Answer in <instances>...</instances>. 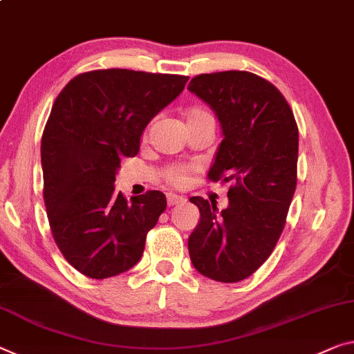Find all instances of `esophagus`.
Returning <instances> with one entry per match:
<instances>
[{"instance_id":"1","label":"esophagus","mask_w":354,"mask_h":354,"mask_svg":"<svg viewBox=\"0 0 354 354\" xmlns=\"http://www.w3.org/2000/svg\"><path fill=\"white\" fill-rule=\"evenodd\" d=\"M185 203L183 196H178L176 193H167V205H177Z\"/></svg>"}]
</instances>
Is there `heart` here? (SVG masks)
I'll list each match as a JSON object with an SVG mask.
<instances>
[{"mask_svg":"<svg viewBox=\"0 0 354 354\" xmlns=\"http://www.w3.org/2000/svg\"><path fill=\"white\" fill-rule=\"evenodd\" d=\"M201 120H214V117H212V113L207 111V109L201 107V106H193L192 109H188L187 112V123L192 124L196 122H201ZM196 169L193 166H182V165H171L167 166L165 171H162V178L165 180L172 185V187H185L189 182V178H192L193 172Z\"/></svg>","mask_w":354,"mask_h":354,"instance_id":"b5f03b06","label":"heart"}]
</instances>
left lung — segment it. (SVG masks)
<instances>
[{
	"instance_id": "1",
	"label": "left lung",
	"mask_w": 354,
	"mask_h": 354,
	"mask_svg": "<svg viewBox=\"0 0 354 354\" xmlns=\"http://www.w3.org/2000/svg\"><path fill=\"white\" fill-rule=\"evenodd\" d=\"M188 90L214 109L225 134L209 178L230 183L221 212L189 199L201 212L189 258L203 275L234 283L263 266L285 227L297 183V123L279 88L248 71L199 74Z\"/></svg>"
}]
</instances>
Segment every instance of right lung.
Wrapping results in <instances>:
<instances>
[{"instance_id":"add662e5","label":"right lung","mask_w":354,"mask_h":354,"mask_svg":"<svg viewBox=\"0 0 354 354\" xmlns=\"http://www.w3.org/2000/svg\"><path fill=\"white\" fill-rule=\"evenodd\" d=\"M189 77L131 69H96L59 91L41 140L48 225L64 259L90 279L131 269L166 196L128 203L115 192L123 156H136L149 122L182 93Z\"/></svg>"}]
</instances>
